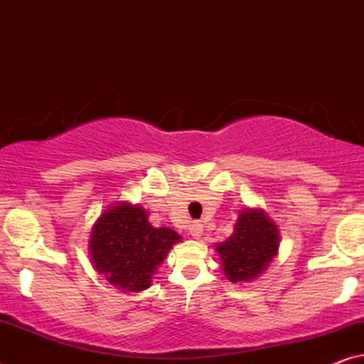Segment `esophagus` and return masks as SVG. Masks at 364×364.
Instances as JSON below:
<instances>
[{
    "label": "esophagus",
    "mask_w": 364,
    "mask_h": 364,
    "mask_svg": "<svg viewBox=\"0 0 364 364\" xmlns=\"http://www.w3.org/2000/svg\"><path fill=\"white\" fill-rule=\"evenodd\" d=\"M202 232H204V226H202L200 223H197V221H194V223L189 226V234L194 239H199L202 236Z\"/></svg>",
    "instance_id": "obj_1"
}]
</instances>
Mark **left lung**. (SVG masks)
Wrapping results in <instances>:
<instances>
[{
	"mask_svg": "<svg viewBox=\"0 0 364 364\" xmlns=\"http://www.w3.org/2000/svg\"><path fill=\"white\" fill-rule=\"evenodd\" d=\"M226 278L231 282H249L258 278L278 255L279 231L262 208L242 210L234 232L215 245Z\"/></svg>",
	"mask_w": 364,
	"mask_h": 364,
	"instance_id": "1",
	"label": "left lung"
}]
</instances>
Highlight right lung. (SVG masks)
Wrapping results in <instances>:
<instances>
[{"label":"right lung","mask_w":364,"mask_h":364,"mask_svg":"<svg viewBox=\"0 0 364 364\" xmlns=\"http://www.w3.org/2000/svg\"><path fill=\"white\" fill-rule=\"evenodd\" d=\"M143 207L119 202L104 212L90 239L91 262L97 273L125 292L151 287L152 274L181 236L171 228H154Z\"/></svg>","instance_id":"1"}]
</instances>
